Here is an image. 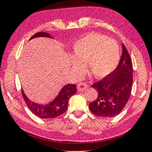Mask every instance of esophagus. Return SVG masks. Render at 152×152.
<instances>
[{"mask_svg": "<svg viewBox=\"0 0 152 152\" xmlns=\"http://www.w3.org/2000/svg\"><path fill=\"white\" fill-rule=\"evenodd\" d=\"M87 84L83 83V82L79 83L77 86V91H85L87 88Z\"/></svg>", "mask_w": 152, "mask_h": 152, "instance_id": "1", "label": "esophagus"}]
</instances>
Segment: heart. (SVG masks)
Masks as SVG:
<instances>
[{"mask_svg": "<svg viewBox=\"0 0 152 152\" xmlns=\"http://www.w3.org/2000/svg\"><path fill=\"white\" fill-rule=\"evenodd\" d=\"M71 69L77 75L83 72L86 63L88 72L96 78H104L117 68L120 50L116 41L100 33H91L75 42Z\"/></svg>", "mask_w": 152, "mask_h": 152, "instance_id": "1", "label": "heart"}]
</instances>
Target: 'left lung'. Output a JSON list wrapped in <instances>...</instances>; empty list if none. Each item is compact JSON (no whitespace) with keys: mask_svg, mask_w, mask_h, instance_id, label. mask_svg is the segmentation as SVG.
I'll return each mask as SVG.
<instances>
[{"mask_svg":"<svg viewBox=\"0 0 152 152\" xmlns=\"http://www.w3.org/2000/svg\"><path fill=\"white\" fill-rule=\"evenodd\" d=\"M133 85V64L128 51L122 45V56L117 68L91 87L98 92L96 100L89 103L92 113L102 117H113L125 107Z\"/></svg>","mask_w":152,"mask_h":152,"instance_id":"left-lung-1","label":"left lung"}]
</instances>
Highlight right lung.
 <instances>
[{
    "label": "right lung",
    "instance_id": "1",
    "mask_svg": "<svg viewBox=\"0 0 152 152\" xmlns=\"http://www.w3.org/2000/svg\"><path fill=\"white\" fill-rule=\"evenodd\" d=\"M39 37L52 38V37L49 33L40 32L33 35L30 38V40ZM76 93L77 88L75 84H66L63 86L58 95L52 101L47 104H40L31 100L25 94L23 88L21 89V94H22L23 100H25L27 107L32 112V113L41 119L56 118L64 114L68 109L69 99Z\"/></svg>",
    "mask_w": 152,
    "mask_h": 152
}]
</instances>
